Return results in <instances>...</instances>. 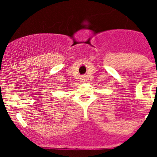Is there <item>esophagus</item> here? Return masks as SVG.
<instances>
[{
    "label": "esophagus",
    "instance_id": "obj_1",
    "mask_svg": "<svg viewBox=\"0 0 157 157\" xmlns=\"http://www.w3.org/2000/svg\"><path fill=\"white\" fill-rule=\"evenodd\" d=\"M81 79H82V81H83V82H84V81H85V78H84V77H82V78H81Z\"/></svg>",
    "mask_w": 157,
    "mask_h": 157
}]
</instances>
